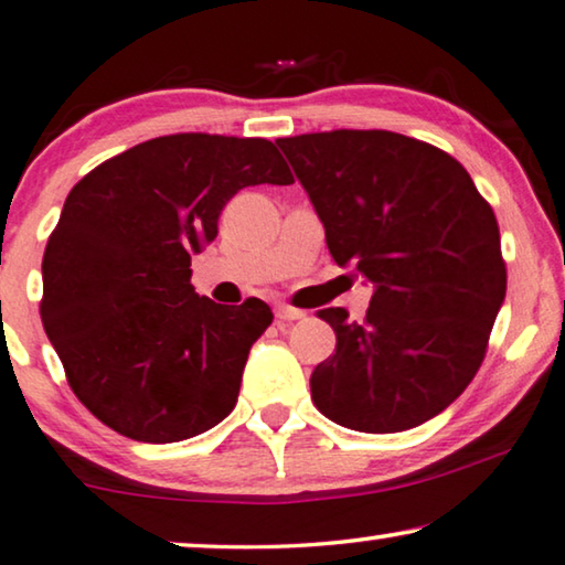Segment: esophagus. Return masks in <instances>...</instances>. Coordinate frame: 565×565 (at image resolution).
Masks as SVG:
<instances>
[{
    "mask_svg": "<svg viewBox=\"0 0 565 565\" xmlns=\"http://www.w3.org/2000/svg\"><path fill=\"white\" fill-rule=\"evenodd\" d=\"M275 316L280 318V321H300V318H306V310L300 308H292V306H275Z\"/></svg>",
    "mask_w": 565,
    "mask_h": 565,
    "instance_id": "1",
    "label": "esophagus"
}]
</instances>
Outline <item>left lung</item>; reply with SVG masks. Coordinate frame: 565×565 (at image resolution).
I'll list each match as a JSON object with an SVG mask.
<instances>
[{"label": "left lung", "instance_id": "1", "mask_svg": "<svg viewBox=\"0 0 565 565\" xmlns=\"http://www.w3.org/2000/svg\"><path fill=\"white\" fill-rule=\"evenodd\" d=\"M339 267L372 288L364 321L321 316L337 354L310 374L326 418L397 433L436 418L469 387L507 292L494 211L461 162L384 129L277 140Z\"/></svg>", "mask_w": 565, "mask_h": 565}]
</instances>
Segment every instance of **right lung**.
<instances>
[{"mask_svg": "<svg viewBox=\"0 0 565 565\" xmlns=\"http://www.w3.org/2000/svg\"><path fill=\"white\" fill-rule=\"evenodd\" d=\"M290 185L259 137L168 135L73 185L43 257L45 333L76 397L142 444H175L234 411L267 302L222 306L191 285V257L247 185Z\"/></svg>", "mask_w": 565, "mask_h": 565, "instance_id": "add662e5", "label": "right lung"}]
</instances>
